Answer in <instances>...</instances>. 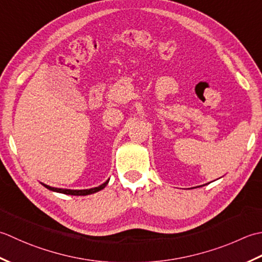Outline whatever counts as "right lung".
<instances>
[{
	"instance_id": "add662e5",
	"label": "right lung",
	"mask_w": 262,
	"mask_h": 262,
	"mask_svg": "<svg viewBox=\"0 0 262 262\" xmlns=\"http://www.w3.org/2000/svg\"><path fill=\"white\" fill-rule=\"evenodd\" d=\"M107 180L105 183H103L101 185L97 186V188H92V189H86V190H70V189H58V188H52L50 185H46L44 183H41L42 185L45 186L46 189H49L51 191H54V192H60V193H64V194H70V195H88V194H92L95 193V192H98L100 190H103L106 185L108 183Z\"/></svg>"
}]
</instances>
